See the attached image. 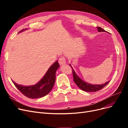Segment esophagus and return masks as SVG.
Masks as SVG:
<instances>
[{
  "instance_id": "obj_1",
  "label": "esophagus",
  "mask_w": 128,
  "mask_h": 128,
  "mask_svg": "<svg viewBox=\"0 0 128 128\" xmlns=\"http://www.w3.org/2000/svg\"><path fill=\"white\" fill-rule=\"evenodd\" d=\"M59 63L60 65H63L64 64L66 63V60L65 58L63 56H61L59 58Z\"/></svg>"
}]
</instances>
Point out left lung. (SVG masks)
Wrapping results in <instances>:
<instances>
[{
  "mask_svg": "<svg viewBox=\"0 0 128 128\" xmlns=\"http://www.w3.org/2000/svg\"><path fill=\"white\" fill-rule=\"evenodd\" d=\"M97 29L98 32H106L105 30H104L100 27L97 26ZM70 66L72 67V74H73V77H74V81L75 83V84L78 86L81 90H82L83 91H86V92H96L100 90H101L105 86H106L108 84V83L110 82V80L107 81V82L104 83V84H100V85H98V84H92L88 83L85 82L83 80L81 79L80 77L76 74V73L75 72V70H74V69L72 67L71 64H69Z\"/></svg>",
  "mask_w": 128,
  "mask_h": 128,
  "instance_id": "left-lung-1",
  "label": "left lung"
}]
</instances>
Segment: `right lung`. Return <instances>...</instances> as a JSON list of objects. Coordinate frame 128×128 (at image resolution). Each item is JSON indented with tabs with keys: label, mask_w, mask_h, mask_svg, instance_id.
Returning <instances> with one entry per match:
<instances>
[{
	"label": "right lung",
	"mask_w": 128,
	"mask_h": 128,
	"mask_svg": "<svg viewBox=\"0 0 128 128\" xmlns=\"http://www.w3.org/2000/svg\"><path fill=\"white\" fill-rule=\"evenodd\" d=\"M23 29L18 33L24 32ZM60 65L58 61H56L48 71L42 78L36 84L30 86H24L19 85L13 81V83L21 93L29 98L34 99L43 97L51 91L56 82V73Z\"/></svg>",
	"instance_id": "1"
}]
</instances>
